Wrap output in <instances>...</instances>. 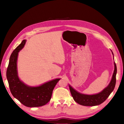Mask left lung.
<instances>
[{
    "instance_id": "obj_1",
    "label": "left lung",
    "mask_w": 124,
    "mask_h": 124,
    "mask_svg": "<svg viewBox=\"0 0 124 124\" xmlns=\"http://www.w3.org/2000/svg\"><path fill=\"white\" fill-rule=\"evenodd\" d=\"M113 54V53H112ZM115 70L112 75V79L110 81L109 85L105 88L103 91L100 92L99 94L94 95H85L80 94L75 91L74 89L69 86L70 91L72 95L73 100L78 103V104L84 106H95L102 103L104 102L110 94L114 91L116 83V73L117 67L115 62Z\"/></svg>"
}]
</instances>
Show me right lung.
I'll use <instances>...</instances> for the list:
<instances>
[{
	"label": "right lung",
	"instance_id": "add662e5",
	"mask_svg": "<svg viewBox=\"0 0 124 124\" xmlns=\"http://www.w3.org/2000/svg\"><path fill=\"white\" fill-rule=\"evenodd\" d=\"M25 40L16 48L10 55L8 65L6 77L10 92L13 96L22 104L28 107L44 106L51 99L52 92L60 79H56L38 87H30L20 81L17 72L18 53L24 47Z\"/></svg>",
	"mask_w": 124,
	"mask_h": 124
}]
</instances>
